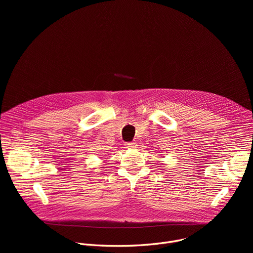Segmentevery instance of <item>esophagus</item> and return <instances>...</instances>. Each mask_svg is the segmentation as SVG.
<instances>
[{"mask_svg":"<svg viewBox=\"0 0 253 253\" xmlns=\"http://www.w3.org/2000/svg\"><path fill=\"white\" fill-rule=\"evenodd\" d=\"M126 147L129 149H135L137 147V143L136 142H129L126 144Z\"/></svg>","mask_w":253,"mask_h":253,"instance_id":"obj_1","label":"esophagus"}]
</instances>
